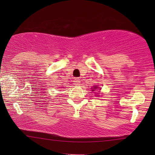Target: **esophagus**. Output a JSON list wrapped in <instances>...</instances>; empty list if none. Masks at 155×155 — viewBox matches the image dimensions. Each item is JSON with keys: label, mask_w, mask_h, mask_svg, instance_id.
<instances>
[{"label": "esophagus", "mask_w": 155, "mask_h": 155, "mask_svg": "<svg viewBox=\"0 0 155 155\" xmlns=\"http://www.w3.org/2000/svg\"><path fill=\"white\" fill-rule=\"evenodd\" d=\"M74 83H75V84H76V85H78V84H80V80L79 78H75L73 80Z\"/></svg>", "instance_id": "1"}]
</instances>
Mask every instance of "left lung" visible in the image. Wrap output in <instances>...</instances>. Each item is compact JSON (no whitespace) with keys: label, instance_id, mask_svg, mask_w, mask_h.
Instances as JSON below:
<instances>
[{"label":"left lung","instance_id":"8db88e82","mask_svg":"<svg viewBox=\"0 0 155 155\" xmlns=\"http://www.w3.org/2000/svg\"><path fill=\"white\" fill-rule=\"evenodd\" d=\"M97 87H94V89H96ZM92 91H94V90H92Z\"/></svg>","mask_w":155,"mask_h":155}]
</instances>
